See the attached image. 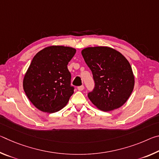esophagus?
<instances>
[{"label": "esophagus", "instance_id": "esophagus-1", "mask_svg": "<svg viewBox=\"0 0 159 159\" xmlns=\"http://www.w3.org/2000/svg\"><path fill=\"white\" fill-rule=\"evenodd\" d=\"M77 88L79 91H82V90H83V89H84V86L80 85V86H79V87H78Z\"/></svg>", "mask_w": 159, "mask_h": 159}]
</instances>
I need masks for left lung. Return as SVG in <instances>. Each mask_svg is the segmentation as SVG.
<instances>
[{
  "instance_id": "8db88e82",
  "label": "left lung",
  "mask_w": 159,
  "mask_h": 159,
  "mask_svg": "<svg viewBox=\"0 0 159 159\" xmlns=\"http://www.w3.org/2000/svg\"><path fill=\"white\" fill-rule=\"evenodd\" d=\"M81 54L95 81V88L88 95L92 103L104 111L123 106L134 85V74L127 59L109 47H88Z\"/></svg>"
}]
</instances>
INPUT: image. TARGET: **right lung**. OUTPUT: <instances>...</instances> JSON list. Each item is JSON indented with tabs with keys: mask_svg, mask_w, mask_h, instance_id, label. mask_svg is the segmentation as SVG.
<instances>
[{
	"mask_svg": "<svg viewBox=\"0 0 159 159\" xmlns=\"http://www.w3.org/2000/svg\"><path fill=\"white\" fill-rule=\"evenodd\" d=\"M76 50L52 45L34 56L23 80L26 96L40 111L55 113L66 105L74 93L67 64Z\"/></svg>",
	"mask_w": 159,
	"mask_h": 159,
	"instance_id": "add662e5",
	"label": "right lung"
}]
</instances>
